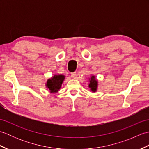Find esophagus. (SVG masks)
Wrapping results in <instances>:
<instances>
[{"label": "esophagus", "mask_w": 149, "mask_h": 149, "mask_svg": "<svg viewBox=\"0 0 149 149\" xmlns=\"http://www.w3.org/2000/svg\"><path fill=\"white\" fill-rule=\"evenodd\" d=\"M71 77L73 78V79H75L77 77V74L76 72H72L71 74Z\"/></svg>", "instance_id": "obj_1"}]
</instances>
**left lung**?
Returning a JSON list of instances; mask_svg holds the SVG:
<instances>
[{"label":"left lung","instance_id":"1","mask_svg":"<svg viewBox=\"0 0 149 149\" xmlns=\"http://www.w3.org/2000/svg\"><path fill=\"white\" fill-rule=\"evenodd\" d=\"M90 83L88 84V86L90 88V90L92 92H95L97 90L98 87V81L96 79L95 76L94 75H91L90 78L89 79Z\"/></svg>","mask_w":149,"mask_h":149}]
</instances>
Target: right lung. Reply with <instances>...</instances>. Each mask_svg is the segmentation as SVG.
Returning a JSON list of instances; mask_svg holds the SVG:
<instances>
[{
	"label": "right lung",
	"instance_id": "1",
	"mask_svg": "<svg viewBox=\"0 0 149 149\" xmlns=\"http://www.w3.org/2000/svg\"><path fill=\"white\" fill-rule=\"evenodd\" d=\"M65 79L64 75H54L51 78L49 79L45 84L47 89H49L51 93H56L59 90L61 85Z\"/></svg>",
	"mask_w": 149,
	"mask_h": 149
}]
</instances>
